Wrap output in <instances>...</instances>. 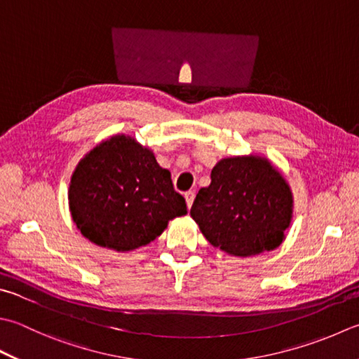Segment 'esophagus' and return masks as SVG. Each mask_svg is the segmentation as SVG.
<instances>
[{
    "label": "esophagus",
    "mask_w": 359,
    "mask_h": 359,
    "mask_svg": "<svg viewBox=\"0 0 359 359\" xmlns=\"http://www.w3.org/2000/svg\"><path fill=\"white\" fill-rule=\"evenodd\" d=\"M184 196H185V201H187V207L191 208L193 201H194V191H187Z\"/></svg>",
    "instance_id": "1"
}]
</instances>
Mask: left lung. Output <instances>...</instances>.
<instances>
[{"label": "left lung", "mask_w": 359, "mask_h": 359, "mask_svg": "<svg viewBox=\"0 0 359 359\" xmlns=\"http://www.w3.org/2000/svg\"><path fill=\"white\" fill-rule=\"evenodd\" d=\"M191 217L207 241L235 257L277 249L292 217V194L285 179L262 157L224 158L201 188Z\"/></svg>", "instance_id": "obj_1"}]
</instances>
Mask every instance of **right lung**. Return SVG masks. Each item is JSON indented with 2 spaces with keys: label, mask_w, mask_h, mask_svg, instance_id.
<instances>
[{
  "label": "right lung",
  "mask_w": 359,
  "mask_h": 359,
  "mask_svg": "<svg viewBox=\"0 0 359 359\" xmlns=\"http://www.w3.org/2000/svg\"><path fill=\"white\" fill-rule=\"evenodd\" d=\"M68 199L81 233L118 252L149 244L168 221L187 215L171 172L157 163L152 151L126 135L105 140L79 161Z\"/></svg>",
  "instance_id": "obj_1"
}]
</instances>
